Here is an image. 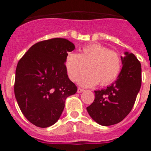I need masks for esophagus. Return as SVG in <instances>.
I'll return each instance as SVG.
<instances>
[{
    "instance_id": "1",
    "label": "esophagus",
    "mask_w": 151,
    "mask_h": 151,
    "mask_svg": "<svg viewBox=\"0 0 151 151\" xmlns=\"http://www.w3.org/2000/svg\"><path fill=\"white\" fill-rule=\"evenodd\" d=\"M83 91H85V90H84V89L80 88H78V90H77V92H78V93H82V92H83Z\"/></svg>"
}]
</instances>
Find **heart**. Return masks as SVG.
I'll list each match as a JSON object with an SVG mask.
<instances>
[{"label":"heart","mask_w":151,"mask_h":151,"mask_svg":"<svg viewBox=\"0 0 151 151\" xmlns=\"http://www.w3.org/2000/svg\"><path fill=\"white\" fill-rule=\"evenodd\" d=\"M65 66L68 76L76 81L86 69L78 79V84L83 87H92L97 83L106 85L118 76L122 63L119 56L107 47L99 45H88L81 50L80 54L69 53L65 60Z\"/></svg>","instance_id":"1"}]
</instances>
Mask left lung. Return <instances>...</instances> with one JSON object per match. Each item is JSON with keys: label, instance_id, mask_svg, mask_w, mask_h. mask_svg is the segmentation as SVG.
Here are the masks:
<instances>
[{"label": "left lung", "instance_id": "left-lung-1", "mask_svg": "<svg viewBox=\"0 0 151 151\" xmlns=\"http://www.w3.org/2000/svg\"><path fill=\"white\" fill-rule=\"evenodd\" d=\"M121 57L122 68L116 80L106 89L94 91V102L87 107L90 116L104 126L115 125L131 112L141 85V63L133 54Z\"/></svg>", "mask_w": 151, "mask_h": 151}]
</instances>
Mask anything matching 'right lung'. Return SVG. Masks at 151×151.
Returning <instances> with one entry per match:
<instances>
[{
	"instance_id": "add662e5",
	"label": "right lung",
	"mask_w": 151,
	"mask_h": 151,
	"mask_svg": "<svg viewBox=\"0 0 151 151\" xmlns=\"http://www.w3.org/2000/svg\"><path fill=\"white\" fill-rule=\"evenodd\" d=\"M74 44L52 38L35 44L19 60L16 69L14 93L22 114L33 125L47 128L57 122L65 101L77 87L65 66Z\"/></svg>"
}]
</instances>
